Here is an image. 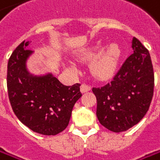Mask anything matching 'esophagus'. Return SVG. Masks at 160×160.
<instances>
[{"mask_svg":"<svg viewBox=\"0 0 160 160\" xmlns=\"http://www.w3.org/2000/svg\"><path fill=\"white\" fill-rule=\"evenodd\" d=\"M91 86L90 85H88V84H85V83H83L82 85H81V92L84 93V92H89V91H91Z\"/></svg>","mask_w":160,"mask_h":160,"instance_id":"obj_1","label":"esophagus"}]
</instances>
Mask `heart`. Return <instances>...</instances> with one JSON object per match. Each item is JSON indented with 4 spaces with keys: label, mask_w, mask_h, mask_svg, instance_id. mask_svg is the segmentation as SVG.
Returning a JSON list of instances; mask_svg holds the SVG:
<instances>
[{
    "label": "heart",
    "mask_w": 160,
    "mask_h": 160,
    "mask_svg": "<svg viewBox=\"0 0 160 160\" xmlns=\"http://www.w3.org/2000/svg\"><path fill=\"white\" fill-rule=\"evenodd\" d=\"M102 46L97 45L84 53V58L87 60H93L92 64V73L97 78H108L113 74L121 57V49L117 45L112 44L106 48L103 51ZM74 68L73 66H70Z\"/></svg>",
    "instance_id": "1"
}]
</instances>
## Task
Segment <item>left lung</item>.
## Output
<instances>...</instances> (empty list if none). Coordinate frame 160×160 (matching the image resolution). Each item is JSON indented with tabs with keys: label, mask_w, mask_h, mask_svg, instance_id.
Here are the masks:
<instances>
[{
	"label": "left lung",
	"mask_w": 160,
	"mask_h": 160,
	"mask_svg": "<svg viewBox=\"0 0 160 160\" xmlns=\"http://www.w3.org/2000/svg\"><path fill=\"white\" fill-rule=\"evenodd\" d=\"M133 53L126 59L113 79L92 88L96 115L101 125L121 132L137 125L149 110L154 95V68L148 49L133 37Z\"/></svg>",
	"instance_id": "obj_1"
}]
</instances>
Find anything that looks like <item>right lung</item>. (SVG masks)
<instances>
[{"instance_id":"obj_1","label":"right lung","mask_w":160,"mask_h":160,"mask_svg":"<svg viewBox=\"0 0 160 160\" xmlns=\"http://www.w3.org/2000/svg\"><path fill=\"white\" fill-rule=\"evenodd\" d=\"M29 42H22L7 64V92L12 110L19 120L35 132L55 135L68 125L71 112L82 96L81 84L64 86L48 73L30 74L26 62L33 52Z\"/></svg>"}]
</instances>
